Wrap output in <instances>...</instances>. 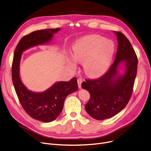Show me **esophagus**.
Wrapping results in <instances>:
<instances>
[{
  "mask_svg": "<svg viewBox=\"0 0 151 151\" xmlns=\"http://www.w3.org/2000/svg\"><path fill=\"white\" fill-rule=\"evenodd\" d=\"M77 82H78V84L79 88H81V83H82V82H83V80H82L81 78H78Z\"/></svg>",
  "mask_w": 151,
  "mask_h": 151,
  "instance_id": "34e87169",
  "label": "esophagus"
}]
</instances>
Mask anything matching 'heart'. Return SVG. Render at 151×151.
Wrapping results in <instances>:
<instances>
[{
	"instance_id": "obj_1",
	"label": "heart",
	"mask_w": 151,
	"mask_h": 151,
	"mask_svg": "<svg viewBox=\"0 0 151 151\" xmlns=\"http://www.w3.org/2000/svg\"><path fill=\"white\" fill-rule=\"evenodd\" d=\"M115 44L109 40L97 35L84 37L73 47V59L70 60L71 66H76L75 60L83 63L86 73L97 77L108 69L115 52Z\"/></svg>"
}]
</instances>
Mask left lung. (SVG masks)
<instances>
[{
    "instance_id": "8db88e82",
    "label": "left lung",
    "mask_w": 151,
    "mask_h": 151,
    "mask_svg": "<svg viewBox=\"0 0 151 151\" xmlns=\"http://www.w3.org/2000/svg\"><path fill=\"white\" fill-rule=\"evenodd\" d=\"M117 37L118 46L115 60L106 72L97 79H86L81 87L90 93L85 105L88 113L97 120H104L116 115L126 106L132 96L138 67V58L130 42L121 32ZM124 61L126 71L117 76V67Z\"/></svg>"
}]
</instances>
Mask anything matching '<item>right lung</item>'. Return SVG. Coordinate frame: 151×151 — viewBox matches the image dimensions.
Segmentation results:
<instances>
[{
    "label": "right lung",
    "instance_id": "add662e5",
    "mask_svg": "<svg viewBox=\"0 0 151 151\" xmlns=\"http://www.w3.org/2000/svg\"><path fill=\"white\" fill-rule=\"evenodd\" d=\"M59 30V28L46 29L24 36L16 47L12 62V81L22 107L32 118L43 122H50L58 117L62 111L65 98L78 90L77 79L74 77L69 81L58 82L43 92H33L29 91L21 81L19 63L24 51L49 42L53 34Z\"/></svg>",
    "mask_w": 151,
    "mask_h": 151
}]
</instances>
